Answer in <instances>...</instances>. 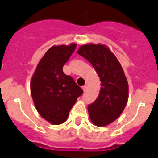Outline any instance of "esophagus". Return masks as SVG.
Here are the masks:
<instances>
[{"instance_id":"obj_1","label":"esophagus","mask_w":158,"mask_h":158,"mask_svg":"<svg viewBox=\"0 0 158 158\" xmlns=\"http://www.w3.org/2000/svg\"><path fill=\"white\" fill-rule=\"evenodd\" d=\"M82 89H83L84 93H85V92L86 90H87V86H86V85H84L83 87H82Z\"/></svg>"}]
</instances>
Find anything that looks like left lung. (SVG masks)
Returning a JSON list of instances; mask_svg holds the SVG:
<instances>
[{
  "instance_id": "1",
  "label": "left lung",
  "mask_w": 158,
  "mask_h": 158,
  "mask_svg": "<svg viewBox=\"0 0 158 158\" xmlns=\"http://www.w3.org/2000/svg\"><path fill=\"white\" fill-rule=\"evenodd\" d=\"M77 53L92 64L101 81L98 97L88 106L89 118L95 126H107L120 116L128 100V82L122 65L104 44H85Z\"/></svg>"
}]
</instances>
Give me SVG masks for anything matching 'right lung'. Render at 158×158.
<instances>
[{
  "label": "right lung",
  "instance_id": "obj_1",
  "mask_svg": "<svg viewBox=\"0 0 158 158\" xmlns=\"http://www.w3.org/2000/svg\"><path fill=\"white\" fill-rule=\"evenodd\" d=\"M77 44L53 46L38 63L31 81V93L35 107L44 119L53 125L65 122L81 88L72 77L63 73V65Z\"/></svg>",
  "mask_w": 158,
  "mask_h": 158
}]
</instances>
